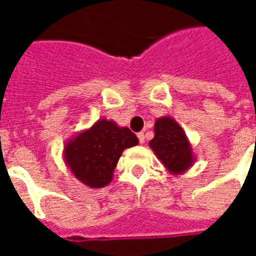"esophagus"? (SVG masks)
<instances>
[{
	"mask_svg": "<svg viewBox=\"0 0 256 256\" xmlns=\"http://www.w3.org/2000/svg\"><path fill=\"white\" fill-rule=\"evenodd\" d=\"M138 140H140V142L142 144H144V140H146V138H144V132H138Z\"/></svg>",
	"mask_w": 256,
	"mask_h": 256,
	"instance_id": "obj_1",
	"label": "esophagus"
}]
</instances>
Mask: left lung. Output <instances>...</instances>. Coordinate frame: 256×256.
I'll return each mask as SVG.
<instances>
[{"instance_id": "1", "label": "left lung", "mask_w": 256, "mask_h": 256, "mask_svg": "<svg viewBox=\"0 0 256 256\" xmlns=\"http://www.w3.org/2000/svg\"><path fill=\"white\" fill-rule=\"evenodd\" d=\"M156 158L172 175L186 172L195 156L186 132L171 116H160L154 124V138L148 144Z\"/></svg>"}]
</instances>
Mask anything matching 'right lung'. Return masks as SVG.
I'll return each mask as SVG.
<instances>
[{"label": "right lung", "mask_w": 256, "mask_h": 256, "mask_svg": "<svg viewBox=\"0 0 256 256\" xmlns=\"http://www.w3.org/2000/svg\"><path fill=\"white\" fill-rule=\"evenodd\" d=\"M140 140L128 128L100 118L64 144L66 168L76 178L92 188L108 186L124 150Z\"/></svg>", "instance_id": "obj_1"}]
</instances>
